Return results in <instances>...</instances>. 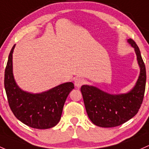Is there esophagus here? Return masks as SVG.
<instances>
[{
  "label": "esophagus",
  "mask_w": 149,
  "mask_h": 149,
  "mask_svg": "<svg viewBox=\"0 0 149 149\" xmlns=\"http://www.w3.org/2000/svg\"><path fill=\"white\" fill-rule=\"evenodd\" d=\"M84 82H85V80L81 77H76L74 79V85L77 87H80L81 86L83 85Z\"/></svg>",
  "instance_id": "34e87169"
}]
</instances>
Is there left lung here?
<instances>
[{"label":"left lung","instance_id":"8db88e82","mask_svg":"<svg viewBox=\"0 0 149 149\" xmlns=\"http://www.w3.org/2000/svg\"><path fill=\"white\" fill-rule=\"evenodd\" d=\"M127 41L134 49L140 67L139 78L130 91L113 95L95 86L81 87L87 116L97 126L111 128L122 125L137 114L143 102L146 81L145 64L136 42L131 39Z\"/></svg>","mask_w":149,"mask_h":149}]
</instances>
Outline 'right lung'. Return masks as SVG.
Instances as JSON below:
<instances>
[{"label":"right lung","mask_w":149,"mask_h":149,"mask_svg":"<svg viewBox=\"0 0 149 149\" xmlns=\"http://www.w3.org/2000/svg\"><path fill=\"white\" fill-rule=\"evenodd\" d=\"M10 50L5 70L4 85L9 106L16 118L33 128L47 129L60 120L67 96L74 88L71 82L40 93H31L20 88L13 73V53Z\"/></svg>","instance_id":"obj_1"}]
</instances>
